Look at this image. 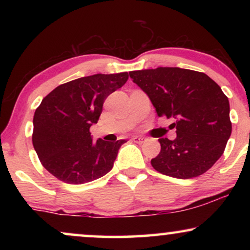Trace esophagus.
Here are the masks:
<instances>
[{
    "mask_svg": "<svg viewBox=\"0 0 250 250\" xmlns=\"http://www.w3.org/2000/svg\"><path fill=\"white\" fill-rule=\"evenodd\" d=\"M132 141L135 142V143H142L143 141H145V139L142 138V136H138V135H134L132 138Z\"/></svg>",
    "mask_w": 250,
    "mask_h": 250,
    "instance_id": "esophagus-1",
    "label": "esophagus"
}]
</instances>
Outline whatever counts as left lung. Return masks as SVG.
<instances>
[{
	"label": "left lung",
	"mask_w": 250,
	"mask_h": 250,
	"mask_svg": "<svg viewBox=\"0 0 250 250\" xmlns=\"http://www.w3.org/2000/svg\"><path fill=\"white\" fill-rule=\"evenodd\" d=\"M148 95L158 116L173 119L176 138H162L160 152L151 159L157 172L192 179L207 172L223 155L231 135L230 104L206 74L179 67L129 71Z\"/></svg>",
	"instance_id": "8db88e82"
}]
</instances>
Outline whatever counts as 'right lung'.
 <instances>
[{
  "instance_id": "right-lung-1",
  "label": "right lung",
  "mask_w": 250,
  "mask_h": 250,
  "mask_svg": "<svg viewBox=\"0 0 250 250\" xmlns=\"http://www.w3.org/2000/svg\"><path fill=\"white\" fill-rule=\"evenodd\" d=\"M128 80L127 73L95 74L61 84L50 92L34 114L33 146L47 172L68 184L104 176L114 166L125 140L92 141L109 94Z\"/></svg>"
}]
</instances>
